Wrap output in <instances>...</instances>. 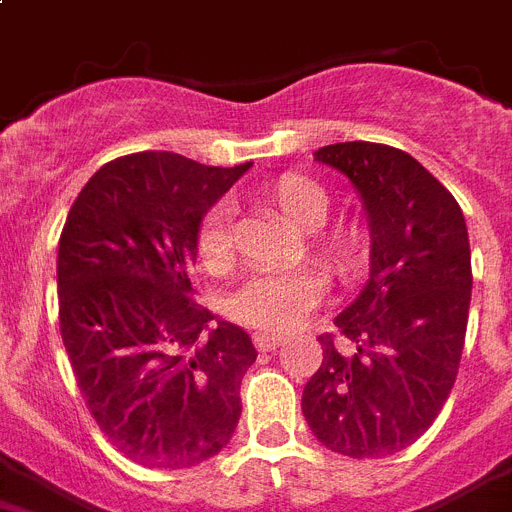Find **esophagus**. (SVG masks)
Segmentation results:
<instances>
[{
	"mask_svg": "<svg viewBox=\"0 0 512 512\" xmlns=\"http://www.w3.org/2000/svg\"><path fill=\"white\" fill-rule=\"evenodd\" d=\"M281 343H286V338L276 336V333H255V346L260 351H270V349H278Z\"/></svg>",
	"mask_w": 512,
	"mask_h": 512,
	"instance_id": "esophagus-1",
	"label": "esophagus"
}]
</instances>
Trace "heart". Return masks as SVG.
I'll return each mask as SVG.
<instances>
[{
    "mask_svg": "<svg viewBox=\"0 0 512 512\" xmlns=\"http://www.w3.org/2000/svg\"><path fill=\"white\" fill-rule=\"evenodd\" d=\"M265 200L278 210L291 226L309 231L312 247L322 260L338 273H346L359 255V234L354 226L336 223L320 226L328 218L330 195L320 182L304 174H283L265 190ZM234 236H231V210L218 203L208 210L197 226V257L208 270L218 273L231 263ZM325 294V278L315 268H286L257 273L244 281L229 299L234 320L265 333L294 330Z\"/></svg>",
    "mask_w": 512,
    "mask_h": 512,
    "instance_id": "1",
    "label": "heart"
}]
</instances>
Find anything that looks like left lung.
<instances>
[{
  "label": "left lung",
  "instance_id": "1",
  "mask_svg": "<svg viewBox=\"0 0 512 512\" xmlns=\"http://www.w3.org/2000/svg\"><path fill=\"white\" fill-rule=\"evenodd\" d=\"M354 184L369 221V278L325 333L302 393L312 435L333 453L385 458L432 427L453 390L471 304L461 205L414 156L380 143L315 153Z\"/></svg>",
  "mask_w": 512,
  "mask_h": 512
}]
</instances>
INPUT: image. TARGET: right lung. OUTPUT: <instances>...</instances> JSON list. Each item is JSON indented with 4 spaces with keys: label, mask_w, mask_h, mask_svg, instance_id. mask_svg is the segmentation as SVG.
<instances>
[{
    "label": "right lung",
    "mask_w": 512,
    "mask_h": 512,
    "mask_svg": "<svg viewBox=\"0 0 512 512\" xmlns=\"http://www.w3.org/2000/svg\"><path fill=\"white\" fill-rule=\"evenodd\" d=\"M145 150L90 176L59 236V330L85 406L111 445L148 468L226 448L257 351L195 302L197 226L249 169Z\"/></svg>",
    "instance_id": "right-lung-1"
}]
</instances>
